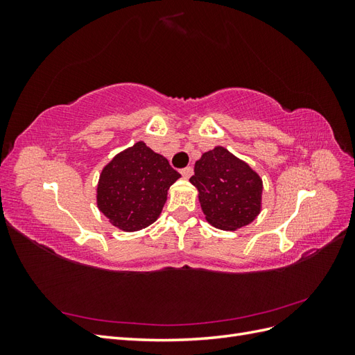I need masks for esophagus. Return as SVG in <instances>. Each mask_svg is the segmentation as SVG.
<instances>
[{"label":"esophagus","instance_id":"obj_1","mask_svg":"<svg viewBox=\"0 0 355 355\" xmlns=\"http://www.w3.org/2000/svg\"><path fill=\"white\" fill-rule=\"evenodd\" d=\"M180 175H182V178L184 179H189L191 178V175H192V167H185V168H182L180 170Z\"/></svg>","mask_w":355,"mask_h":355}]
</instances>
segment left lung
I'll return each instance as SVG.
<instances>
[{"instance_id":"left-lung-1","label":"left lung","mask_w":355,"mask_h":355,"mask_svg":"<svg viewBox=\"0 0 355 355\" xmlns=\"http://www.w3.org/2000/svg\"><path fill=\"white\" fill-rule=\"evenodd\" d=\"M189 182L198 191L206 220L219 230L243 228L261 213V176L223 146L204 153L196 161Z\"/></svg>"}]
</instances>
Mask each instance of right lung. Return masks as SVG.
Listing matches in <instances>:
<instances>
[{"mask_svg":"<svg viewBox=\"0 0 355 355\" xmlns=\"http://www.w3.org/2000/svg\"><path fill=\"white\" fill-rule=\"evenodd\" d=\"M179 178L167 158L136 142L103 167L96 191L98 209L118 230L146 228L158 219L167 191Z\"/></svg>","mask_w":355,"mask_h":355,"instance_id":"right-lung-1","label":"right lung"}]
</instances>
